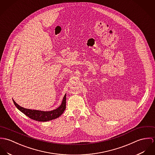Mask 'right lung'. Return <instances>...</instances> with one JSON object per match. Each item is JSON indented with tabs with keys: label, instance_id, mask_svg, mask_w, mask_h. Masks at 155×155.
<instances>
[{
	"label": "right lung",
	"instance_id": "1",
	"mask_svg": "<svg viewBox=\"0 0 155 155\" xmlns=\"http://www.w3.org/2000/svg\"><path fill=\"white\" fill-rule=\"evenodd\" d=\"M13 102L15 106L21 112L24 114L26 116L33 120L46 122L53 120L59 117L64 112L66 109V94H65L62 102L61 105L56 109L50 111H42L38 110H32L30 109L24 108L20 106L16 103L14 99Z\"/></svg>",
	"mask_w": 155,
	"mask_h": 155
}]
</instances>
